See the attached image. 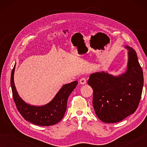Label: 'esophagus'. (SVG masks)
<instances>
[{"mask_svg":"<svg viewBox=\"0 0 147 147\" xmlns=\"http://www.w3.org/2000/svg\"><path fill=\"white\" fill-rule=\"evenodd\" d=\"M80 84H82V85H84V84H86V78H81V79L80 80Z\"/></svg>","mask_w":147,"mask_h":147,"instance_id":"esophagus-1","label":"esophagus"}]
</instances>
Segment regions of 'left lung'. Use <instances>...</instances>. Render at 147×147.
I'll list each match as a JSON object with an SVG mask.
<instances>
[{
	"instance_id": "obj_1",
	"label": "left lung",
	"mask_w": 147,
	"mask_h": 147,
	"mask_svg": "<svg viewBox=\"0 0 147 147\" xmlns=\"http://www.w3.org/2000/svg\"><path fill=\"white\" fill-rule=\"evenodd\" d=\"M127 69L118 76L107 72L90 75L88 85L93 89V106L98 118L106 123H115L133 114L139 104L144 84L143 72L136 51L125 46Z\"/></svg>"
}]
</instances>
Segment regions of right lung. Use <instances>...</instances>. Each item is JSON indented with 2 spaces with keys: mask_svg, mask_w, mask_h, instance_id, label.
I'll use <instances>...</instances> for the list:
<instances>
[{
  "mask_svg": "<svg viewBox=\"0 0 147 147\" xmlns=\"http://www.w3.org/2000/svg\"><path fill=\"white\" fill-rule=\"evenodd\" d=\"M15 69V65L11 72V85L14 101L21 116L27 121L36 125L48 126L58 123L63 118L67 109L68 97L78 82L74 81L62 86L49 103L41 106H32L23 101L18 94L14 82Z\"/></svg>",
  "mask_w": 147,
  "mask_h": 147,
  "instance_id": "add662e5",
  "label": "right lung"
}]
</instances>
